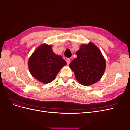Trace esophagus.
<instances>
[{
	"label": "esophagus",
	"instance_id": "esophagus-1",
	"mask_svg": "<svg viewBox=\"0 0 130 130\" xmlns=\"http://www.w3.org/2000/svg\"><path fill=\"white\" fill-rule=\"evenodd\" d=\"M66 62L67 64H69L70 62V58H67L66 59Z\"/></svg>",
	"mask_w": 130,
	"mask_h": 130
}]
</instances>
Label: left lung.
I'll return each instance as SVG.
<instances>
[{"label":"left lung","instance_id":"obj_1","mask_svg":"<svg viewBox=\"0 0 130 130\" xmlns=\"http://www.w3.org/2000/svg\"><path fill=\"white\" fill-rule=\"evenodd\" d=\"M77 58L69 64L76 79L82 85L89 86L99 81L105 72L106 61L100 50L90 42L82 45Z\"/></svg>","mask_w":130,"mask_h":130}]
</instances>
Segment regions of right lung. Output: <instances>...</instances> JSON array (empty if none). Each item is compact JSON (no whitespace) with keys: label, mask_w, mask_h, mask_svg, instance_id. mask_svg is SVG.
I'll list each match as a JSON object with an SVG mask.
<instances>
[{"label":"right lung","mask_w":130,"mask_h":130,"mask_svg":"<svg viewBox=\"0 0 130 130\" xmlns=\"http://www.w3.org/2000/svg\"><path fill=\"white\" fill-rule=\"evenodd\" d=\"M66 64L62 56L56 55L52 50V46L46 44L40 46L35 50L28 62L31 75L44 84L53 81Z\"/></svg>","instance_id":"add662e5"}]
</instances>
